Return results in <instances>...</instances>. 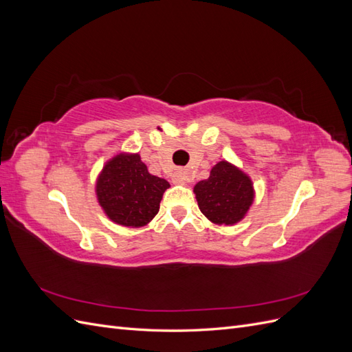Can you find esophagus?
I'll return each mask as SVG.
<instances>
[{
    "mask_svg": "<svg viewBox=\"0 0 352 352\" xmlns=\"http://www.w3.org/2000/svg\"><path fill=\"white\" fill-rule=\"evenodd\" d=\"M189 179H190L189 173L186 172V170H184V168L176 170L175 175H173V182L179 184V185H185L186 182H189Z\"/></svg>",
    "mask_w": 352,
    "mask_h": 352,
    "instance_id": "1",
    "label": "esophagus"
}]
</instances>
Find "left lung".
<instances>
[{"label": "left lung", "mask_w": 352, "mask_h": 352, "mask_svg": "<svg viewBox=\"0 0 352 352\" xmlns=\"http://www.w3.org/2000/svg\"><path fill=\"white\" fill-rule=\"evenodd\" d=\"M194 194L201 212L214 225H235L254 202L252 180L226 160L211 168L208 179L194 186Z\"/></svg>", "instance_id": "8db88e82"}]
</instances>
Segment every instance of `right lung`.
I'll use <instances>...</instances> for the list:
<instances>
[{
	"label": "right lung",
	"instance_id": "right-lung-1",
	"mask_svg": "<svg viewBox=\"0 0 352 352\" xmlns=\"http://www.w3.org/2000/svg\"><path fill=\"white\" fill-rule=\"evenodd\" d=\"M170 184L148 172L140 154L120 153L102 167L95 184L101 208L116 225L142 228L160 210Z\"/></svg>",
	"mask_w": 352,
	"mask_h": 352
}]
</instances>
